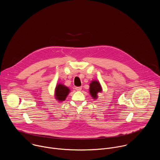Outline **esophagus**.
<instances>
[{"label": "esophagus", "instance_id": "obj_1", "mask_svg": "<svg viewBox=\"0 0 160 160\" xmlns=\"http://www.w3.org/2000/svg\"><path fill=\"white\" fill-rule=\"evenodd\" d=\"M75 89L77 90V91H80L82 90V87H77L75 88Z\"/></svg>", "mask_w": 160, "mask_h": 160}]
</instances>
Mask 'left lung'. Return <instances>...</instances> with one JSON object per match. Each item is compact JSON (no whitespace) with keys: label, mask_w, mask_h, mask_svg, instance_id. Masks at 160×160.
<instances>
[{"label":"left lung","mask_w":160,"mask_h":160,"mask_svg":"<svg viewBox=\"0 0 160 160\" xmlns=\"http://www.w3.org/2000/svg\"><path fill=\"white\" fill-rule=\"evenodd\" d=\"M89 93L93 99L96 100L98 98V94L102 92V88L98 80H92L89 84Z\"/></svg>","instance_id":"left-lung-1"}]
</instances>
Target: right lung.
<instances>
[{
    "label": "right lung",
    "mask_w": 160,
    "mask_h": 160,
    "mask_svg": "<svg viewBox=\"0 0 160 160\" xmlns=\"http://www.w3.org/2000/svg\"><path fill=\"white\" fill-rule=\"evenodd\" d=\"M71 92L70 89L61 83H58L54 89V98L59 102L64 101Z\"/></svg>",
    "instance_id": "obj_1"
}]
</instances>
